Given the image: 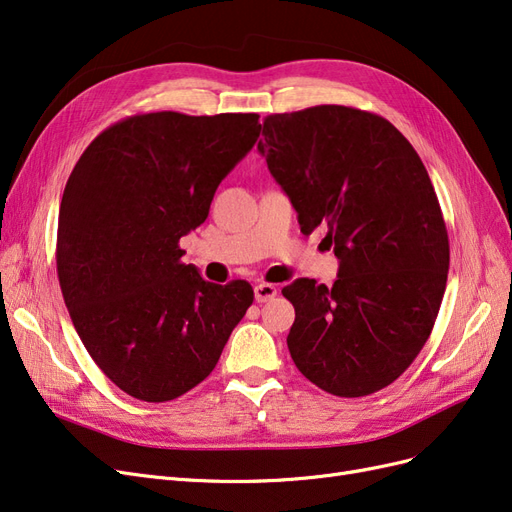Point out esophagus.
<instances>
[{
  "label": "esophagus",
  "mask_w": 512,
  "mask_h": 512,
  "mask_svg": "<svg viewBox=\"0 0 512 512\" xmlns=\"http://www.w3.org/2000/svg\"><path fill=\"white\" fill-rule=\"evenodd\" d=\"M277 294V288L273 286V284H256L254 286V297H256V301L258 303H265V301H269V299H273Z\"/></svg>",
  "instance_id": "obj_1"
}]
</instances>
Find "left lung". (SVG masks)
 <instances>
[{
    "instance_id": "left-lung-1",
    "label": "left lung",
    "mask_w": 512,
    "mask_h": 512,
    "mask_svg": "<svg viewBox=\"0 0 512 512\" xmlns=\"http://www.w3.org/2000/svg\"><path fill=\"white\" fill-rule=\"evenodd\" d=\"M258 151L299 213L327 228L339 258L331 288L294 280L288 350L301 374L337 397L395 382L431 335L448 275V232L436 190L391 121L322 104L269 115Z\"/></svg>"
}]
</instances>
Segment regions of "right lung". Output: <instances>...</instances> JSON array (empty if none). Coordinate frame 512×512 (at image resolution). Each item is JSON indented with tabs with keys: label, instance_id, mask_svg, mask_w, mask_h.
I'll use <instances>...</instances> for the list:
<instances>
[{
	"label": "right lung",
	"instance_id": "add662e5",
	"mask_svg": "<svg viewBox=\"0 0 512 512\" xmlns=\"http://www.w3.org/2000/svg\"><path fill=\"white\" fill-rule=\"evenodd\" d=\"M260 136L256 113L132 115L98 134L59 207L57 275L91 359L123 393L177 399L203 382L254 301L205 282L179 239Z\"/></svg>",
	"mask_w": 512,
	"mask_h": 512
}]
</instances>
